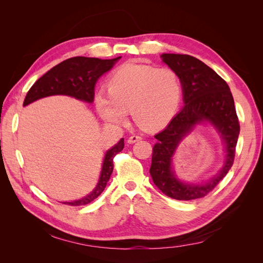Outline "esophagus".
<instances>
[{"instance_id": "34e87169", "label": "esophagus", "mask_w": 263, "mask_h": 263, "mask_svg": "<svg viewBox=\"0 0 263 263\" xmlns=\"http://www.w3.org/2000/svg\"><path fill=\"white\" fill-rule=\"evenodd\" d=\"M141 139H142V137L139 136V135H132V136L127 139V141H128V144H134V142H137Z\"/></svg>"}]
</instances>
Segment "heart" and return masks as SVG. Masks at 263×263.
<instances>
[{
	"instance_id": "heart-1",
	"label": "heart",
	"mask_w": 263,
	"mask_h": 263,
	"mask_svg": "<svg viewBox=\"0 0 263 263\" xmlns=\"http://www.w3.org/2000/svg\"><path fill=\"white\" fill-rule=\"evenodd\" d=\"M182 98L180 74L170 67L127 62L107 81V90L95 95L99 115L110 124H122L130 109L133 119L147 130L161 128L176 114Z\"/></svg>"
}]
</instances>
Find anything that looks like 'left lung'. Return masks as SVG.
<instances>
[{
	"mask_svg": "<svg viewBox=\"0 0 263 263\" xmlns=\"http://www.w3.org/2000/svg\"><path fill=\"white\" fill-rule=\"evenodd\" d=\"M162 60L180 74L184 107L169 125L155 135L150 174L163 194L179 201L196 200L208 195L226 177L235 160L240 125L234 98L224 79L204 62L189 54L163 53ZM212 123L227 145V162L216 177L204 185H185L174 177L171 158L180 139L196 124Z\"/></svg>",
	"mask_w": 263,
	"mask_h": 263,
	"instance_id": "8db88e82",
	"label": "left lung"
}]
</instances>
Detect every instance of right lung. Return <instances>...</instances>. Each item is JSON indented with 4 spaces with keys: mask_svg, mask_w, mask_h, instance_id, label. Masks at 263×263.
I'll return each instance as SVG.
<instances>
[{
    "mask_svg": "<svg viewBox=\"0 0 263 263\" xmlns=\"http://www.w3.org/2000/svg\"><path fill=\"white\" fill-rule=\"evenodd\" d=\"M118 59H121V57L114 59L73 57L62 61L33 84L26 94L23 105L26 106L38 99L57 94L69 95L78 100L92 103L94 99V85L98 79L112 68ZM123 148L124 139L122 138L112 149L107 151L103 162L100 181L91 194L81 200L67 202L65 204L80 206L94 201L104 191L113 172V159L118 153H121Z\"/></svg>",
    "mask_w": 263,
    "mask_h": 263,
    "instance_id": "obj_1",
    "label": "right lung"
}]
</instances>
